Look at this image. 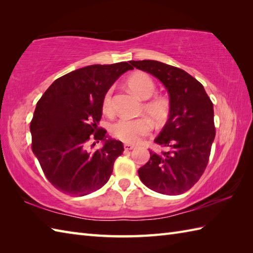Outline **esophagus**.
Listing matches in <instances>:
<instances>
[{
  "mask_svg": "<svg viewBox=\"0 0 253 253\" xmlns=\"http://www.w3.org/2000/svg\"><path fill=\"white\" fill-rule=\"evenodd\" d=\"M124 149H125L126 151H128V150L135 149V146H133V144H130V143H125V144H124Z\"/></svg>",
  "mask_w": 253,
  "mask_h": 253,
  "instance_id": "esophagus-1",
  "label": "esophagus"
}]
</instances>
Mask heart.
Instances as JSON below:
<instances>
[{"instance_id":"b5f03b06","label":"heart","mask_w":253,"mask_h":253,"mask_svg":"<svg viewBox=\"0 0 253 253\" xmlns=\"http://www.w3.org/2000/svg\"><path fill=\"white\" fill-rule=\"evenodd\" d=\"M127 85L141 100H147L155 92L153 79L146 73H135L128 78ZM113 88L106 91L102 100V111L104 114H113L112 104ZM143 112L154 122L162 123L169 114V101L162 95H157L143 103ZM152 129V124L148 118L140 117L136 120H120L112 126L113 136L126 143H138L142 137L148 136Z\"/></svg>"}]
</instances>
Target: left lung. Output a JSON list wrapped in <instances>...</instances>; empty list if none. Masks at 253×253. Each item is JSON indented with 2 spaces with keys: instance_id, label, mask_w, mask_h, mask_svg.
Segmentation results:
<instances>
[{
  "instance_id": "1",
  "label": "left lung",
  "mask_w": 253,
  "mask_h": 253,
  "mask_svg": "<svg viewBox=\"0 0 253 253\" xmlns=\"http://www.w3.org/2000/svg\"><path fill=\"white\" fill-rule=\"evenodd\" d=\"M130 64L163 84L170 106L169 120L154 139L166 151H150L139 177L155 192L180 195L196 184L208 165L215 138L213 103L203 85L178 67L151 60Z\"/></svg>"
}]
</instances>
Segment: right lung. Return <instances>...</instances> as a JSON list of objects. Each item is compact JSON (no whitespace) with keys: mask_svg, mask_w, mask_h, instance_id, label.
<instances>
[{"mask_svg":"<svg viewBox=\"0 0 253 253\" xmlns=\"http://www.w3.org/2000/svg\"><path fill=\"white\" fill-rule=\"evenodd\" d=\"M130 69L126 62L76 69L56 79L38 101L30 123L31 148L57 190L83 197L110 179L124 146L99 127L102 100ZM92 141H102L104 147L92 150Z\"/></svg>","mask_w":253,"mask_h":253,"instance_id":"1","label":"right lung"}]
</instances>
